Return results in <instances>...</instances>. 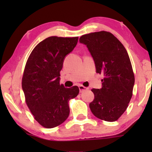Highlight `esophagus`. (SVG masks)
I'll use <instances>...</instances> for the list:
<instances>
[{"label": "esophagus", "mask_w": 152, "mask_h": 152, "mask_svg": "<svg viewBox=\"0 0 152 152\" xmlns=\"http://www.w3.org/2000/svg\"><path fill=\"white\" fill-rule=\"evenodd\" d=\"M78 88H79V90H80V92H82L83 91H87L88 88H86V87L82 86V85H79L78 86Z\"/></svg>", "instance_id": "34e87169"}]
</instances>
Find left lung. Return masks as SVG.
Masks as SVG:
<instances>
[{
  "mask_svg": "<svg viewBox=\"0 0 152 152\" xmlns=\"http://www.w3.org/2000/svg\"><path fill=\"white\" fill-rule=\"evenodd\" d=\"M94 59L96 73L102 74V87L92 88L94 99L89 104L95 117L106 121L118 120L127 109L135 82L132 63L124 46L111 33L101 31L83 35Z\"/></svg>",
  "mask_w": 152,
  "mask_h": 152,
  "instance_id": "1",
  "label": "left lung"
}]
</instances>
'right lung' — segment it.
<instances>
[{"mask_svg": "<svg viewBox=\"0 0 152 152\" xmlns=\"http://www.w3.org/2000/svg\"><path fill=\"white\" fill-rule=\"evenodd\" d=\"M78 37L51 36L38 43L29 55L22 78L25 102L34 119L50 129L64 123L70 114L68 102L77 96V86L60 84L65 56L78 43Z\"/></svg>", "mask_w": 152, "mask_h": 152, "instance_id": "right-lung-1", "label": "right lung"}]
</instances>
